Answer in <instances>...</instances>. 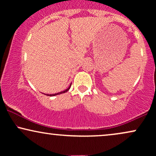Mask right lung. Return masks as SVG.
<instances>
[{
  "mask_svg": "<svg viewBox=\"0 0 156 156\" xmlns=\"http://www.w3.org/2000/svg\"><path fill=\"white\" fill-rule=\"evenodd\" d=\"M70 87H71V86H69V88H67V89H66V90L63 91V92H61L56 93V94H46V95H48V96H55V95H57V94H62V93H65V92H67L68 90H69V88H70Z\"/></svg>",
  "mask_w": 156,
  "mask_h": 156,
  "instance_id": "1",
  "label": "right lung"
}]
</instances>
